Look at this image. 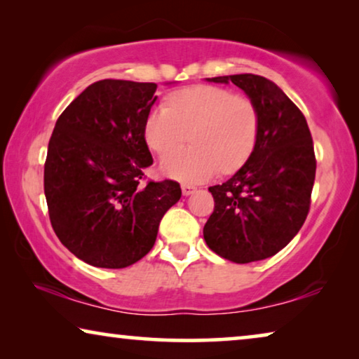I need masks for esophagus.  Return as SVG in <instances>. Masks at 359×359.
Instances as JSON below:
<instances>
[{"label":"esophagus","mask_w":359,"mask_h":359,"mask_svg":"<svg viewBox=\"0 0 359 359\" xmlns=\"http://www.w3.org/2000/svg\"><path fill=\"white\" fill-rule=\"evenodd\" d=\"M195 191H196V187H194V185H187V184L182 185V194H184V196L194 195Z\"/></svg>","instance_id":"1"}]
</instances>
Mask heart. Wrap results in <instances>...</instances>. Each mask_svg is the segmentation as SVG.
Returning <instances> with one entry per match:
<instances>
[{"label": "heart", "mask_w": 359, "mask_h": 359, "mask_svg": "<svg viewBox=\"0 0 359 359\" xmlns=\"http://www.w3.org/2000/svg\"><path fill=\"white\" fill-rule=\"evenodd\" d=\"M259 117L248 98L227 88L195 85L169 96V106L148 112L143 127L147 145L156 153L183 142L191 132L194 147L163 156L159 168L185 184L233 172L250 158L258 137Z\"/></svg>", "instance_id": "obj_1"}]
</instances>
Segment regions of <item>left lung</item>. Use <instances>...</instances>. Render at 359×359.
Returning <instances> with one entry per match:
<instances>
[{
  "mask_svg": "<svg viewBox=\"0 0 359 359\" xmlns=\"http://www.w3.org/2000/svg\"><path fill=\"white\" fill-rule=\"evenodd\" d=\"M206 80L237 85L259 117L247 163L227 182L210 187L214 211L203 229L206 245L238 264L271 258L308 216L316 177L311 132L302 111L271 80L255 74Z\"/></svg>",
  "mask_w": 359,
  "mask_h": 359,
  "instance_id": "left-lung-1",
  "label": "left lung"
}]
</instances>
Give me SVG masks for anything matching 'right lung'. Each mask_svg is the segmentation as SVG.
<instances>
[{
  "label": "right lung",
  "instance_id": "1",
  "mask_svg": "<svg viewBox=\"0 0 359 359\" xmlns=\"http://www.w3.org/2000/svg\"><path fill=\"white\" fill-rule=\"evenodd\" d=\"M156 88L100 80L56 121L45 163L50 221L64 247L90 266L122 269L142 259L182 196L174 180L140 184L153 164L143 127Z\"/></svg>",
  "mask_w": 359,
  "mask_h": 359
}]
</instances>
